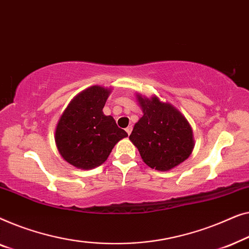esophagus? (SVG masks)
Wrapping results in <instances>:
<instances>
[{
	"mask_svg": "<svg viewBox=\"0 0 249 249\" xmlns=\"http://www.w3.org/2000/svg\"><path fill=\"white\" fill-rule=\"evenodd\" d=\"M132 129H133V126L129 125V126H127V127H126L125 131H126V133H127V134L129 135V134H131V133H132Z\"/></svg>",
	"mask_w": 249,
	"mask_h": 249,
	"instance_id": "esophagus-1",
	"label": "esophagus"
}]
</instances>
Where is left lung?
<instances>
[{
	"mask_svg": "<svg viewBox=\"0 0 249 249\" xmlns=\"http://www.w3.org/2000/svg\"><path fill=\"white\" fill-rule=\"evenodd\" d=\"M143 116L135 123L129 140L146 166L167 171L180 164L194 149L193 129L174 105L159 97L136 93Z\"/></svg>",
	"mask_w": 249,
	"mask_h": 249,
	"instance_id": "8db88e82",
	"label": "left lung"
}]
</instances>
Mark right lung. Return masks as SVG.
<instances>
[{
	"label": "right lung",
	"instance_id": "right-lung-1",
	"mask_svg": "<svg viewBox=\"0 0 249 249\" xmlns=\"http://www.w3.org/2000/svg\"><path fill=\"white\" fill-rule=\"evenodd\" d=\"M111 89L92 86L76 94L63 111L55 129L58 153L78 169H93L103 164L115 144L127 136L113 116L103 108Z\"/></svg>",
	"mask_w": 249,
	"mask_h": 249
}]
</instances>
